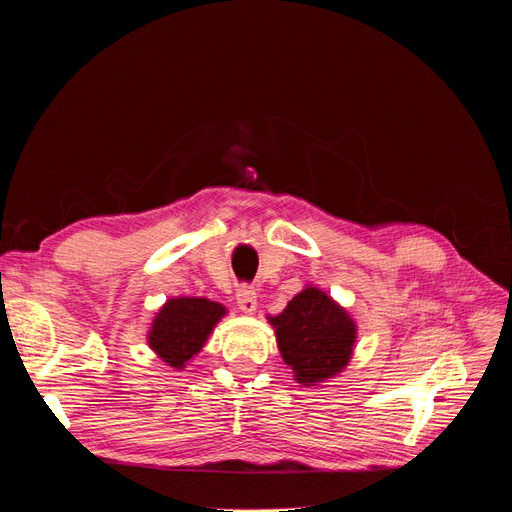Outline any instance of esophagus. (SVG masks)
Listing matches in <instances>:
<instances>
[{"instance_id":"34e87169","label":"esophagus","mask_w":512,"mask_h":512,"mask_svg":"<svg viewBox=\"0 0 512 512\" xmlns=\"http://www.w3.org/2000/svg\"><path fill=\"white\" fill-rule=\"evenodd\" d=\"M237 305H239L241 312H245V314L254 312V309H256V290H254V286H250V284L239 286Z\"/></svg>"}]
</instances>
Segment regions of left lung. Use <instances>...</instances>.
Masks as SVG:
<instances>
[{
    "label": "left lung",
    "instance_id": "1",
    "mask_svg": "<svg viewBox=\"0 0 512 512\" xmlns=\"http://www.w3.org/2000/svg\"><path fill=\"white\" fill-rule=\"evenodd\" d=\"M267 320L275 329L284 363L303 386L337 376L352 359L356 324L342 305L316 286L301 290L282 314Z\"/></svg>",
    "mask_w": 512,
    "mask_h": 512
}]
</instances>
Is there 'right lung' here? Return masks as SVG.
<instances>
[{"mask_svg":"<svg viewBox=\"0 0 512 512\" xmlns=\"http://www.w3.org/2000/svg\"><path fill=\"white\" fill-rule=\"evenodd\" d=\"M226 316V307L203 297L168 299L151 322L149 348L166 365L183 369L192 356L203 350L207 337Z\"/></svg>","mask_w":512,"mask_h":512,"instance_id":"add662e5","label":"right lung"}]
</instances>
